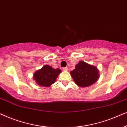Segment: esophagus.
<instances>
[{
  "label": "esophagus",
  "mask_w": 127,
  "mask_h": 127,
  "mask_svg": "<svg viewBox=\"0 0 127 127\" xmlns=\"http://www.w3.org/2000/svg\"><path fill=\"white\" fill-rule=\"evenodd\" d=\"M62 70H63L64 71H67V67H64V68H62Z\"/></svg>",
  "instance_id": "obj_1"
}]
</instances>
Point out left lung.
Returning a JSON list of instances; mask_svg holds the SVG:
<instances>
[{"label":"left lung","mask_w":127,"mask_h":127,"mask_svg":"<svg viewBox=\"0 0 127 127\" xmlns=\"http://www.w3.org/2000/svg\"><path fill=\"white\" fill-rule=\"evenodd\" d=\"M99 72L97 67L86 62L80 61L71 71L70 74L74 83L81 87H87L95 82L99 77Z\"/></svg>","instance_id":"1"}]
</instances>
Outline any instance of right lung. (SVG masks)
I'll return each instance as SVG.
<instances>
[{
  "mask_svg": "<svg viewBox=\"0 0 127 127\" xmlns=\"http://www.w3.org/2000/svg\"><path fill=\"white\" fill-rule=\"evenodd\" d=\"M61 73L58 68L54 69L51 66L44 65L33 74V79L36 84L41 87H50L55 83L57 77Z\"/></svg>",
  "mask_w": 127,
  "mask_h": 127,
  "instance_id": "right-lung-1",
  "label": "right lung"
}]
</instances>
